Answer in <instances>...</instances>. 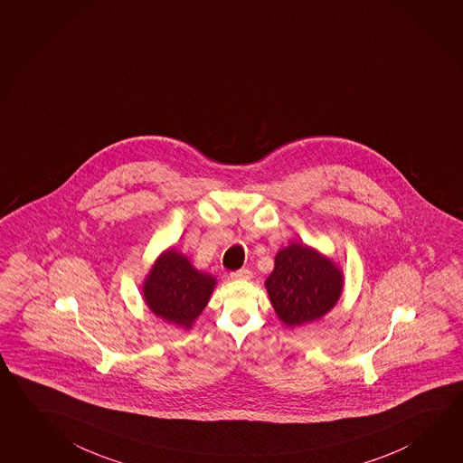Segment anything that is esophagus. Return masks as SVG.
<instances>
[{
  "mask_svg": "<svg viewBox=\"0 0 463 463\" xmlns=\"http://www.w3.org/2000/svg\"><path fill=\"white\" fill-rule=\"evenodd\" d=\"M230 276H232V279H235V280H250L252 278L251 270L250 269L235 270Z\"/></svg>",
  "mask_w": 463,
  "mask_h": 463,
  "instance_id": "1",
  "label": "esophagus"
}]
</instances>
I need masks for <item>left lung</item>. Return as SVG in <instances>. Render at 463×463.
Wrapping results in <instances>:
<instances>
[{"label":"left lung","mask_w":463,"mask_h":463,"mask_svg":"<svg viewBox=\"0 0 463 463\" xmlns=\"http://www.w3.org/2000/svg\"><path fill=\"white\" fill-rule=\"evenodd\" d=\"M272 308L288 328L318 321L336 307L345 274L336 262L308 244L279 250L274 270L264 282Z\"/></svg>","instance_id":"obj_1"}]
</instances>
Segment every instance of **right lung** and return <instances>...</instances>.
Returning <instances> with one entry per match:
<instances>
[{
	"label": "right lung",
	"mask_w": 463,
	"mask_h": 463,
	"mask_svg": "<svg viewBox=\"0 0 463 463\" xmlns=\"http://www.w3.org/2000/svg\"><path fill=\"white\" fill-rule=\"evenodd\" d=\"M217 279L212 274L194 268L189 258L176 248H168L143 279L142 295L155 317L191 329L211 300Z\"/></svg>",
	"instance_id": "right-lung-1"
}]
</instances>
